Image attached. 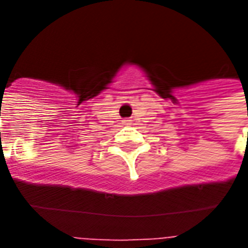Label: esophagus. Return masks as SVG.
<instances>
[{
  "label": "esophagus",
  "mask_w": 248,
  "mask_h": 248,
  "mask_svg": "<svg viewBox=\"0 0 248 248\" xmlns=\"http://www.w3.org/2000/svg\"><path fill=\"white\" fill-rule=\"evenodd\" d=\"M122 124H131V121H130V119H124V121H122Z\"/></svg>",
  "instance_id": "esophagus-1"
}]
</instances>
